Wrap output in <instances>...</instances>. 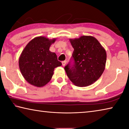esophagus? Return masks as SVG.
Segmentation results:
<instances>
[{
	"label": "esophagus",
	"mask_w": 129,
	"mask_h": 129,
	"mask_svg": "<svg viewBox=\"0 0 129 129\" xmlns=\"http://www.w3.org/2000/svg\"><path fill=\"white\" fill-rule=\"evenodd\" d=\"M62 65H63V66H64L65 65H66V60L62 61Z\"/></svg>",
	"instance_id": "1"
}]
</instances>
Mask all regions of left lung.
Segmentation results:
<instances>
[{
    "instance_id": "8db88e82",
    "label": "left lung",
    "mask_w": 129,
    "mask_h": 129,
    "mask_svg": "<svg viewBox=\"0 0 129 129\" xmlns=\"http://www.w3.org/2000/svg\"><path fill=\"white\" fill-rule=\"evenodd\" d=\"M70 41L74 50L64 67L67 77L75 86H89L100 78L105 70L106 51L91 36H82Z\"/></svg>"
}]
</instances>
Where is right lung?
Returning <instances> with one entry per match:
<instances>
[{"mask_svg": "<svg viewBox=\"0 0 129 129\" xmlns=\"http://www.w3.org/2000/svg\"><path fill=\"white\" fill-rule=\"evenodd\" d=\"M55 41V39L37 37L31 40L23 50L19 66L23 77L32 85L45 86L51 79L54 69L62 65L56 54L49 50Z\"/></svg>", "mask_w": 129, "mask_h": 129, "instance_id": "1", "label": "right lung"}]
</instances>
